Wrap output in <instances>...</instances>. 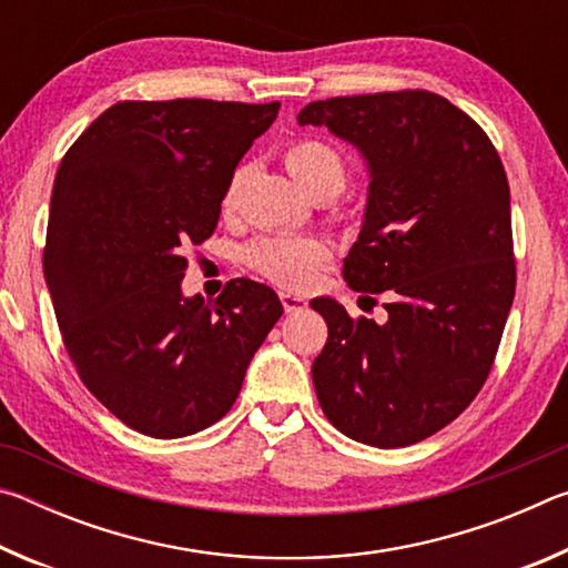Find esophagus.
<instances>
[{
	"instance_id": "34e87169",
	"label": "esophagus",
	"mask_w": 568,
	"mask_h": 568,
	"mask_svg": "<svg viewBox=\"0 0 568 568\" xmlns=\"http://www.w3.org/2000/svg\"><path fill=\"white\" fill-rule=\"evenodd\" d=\"M281 303L285 307V313H301V311H305V307H307L305 297L297 295V293H291V291H283L281 293Z\"/></svg>"
}]
</instances>
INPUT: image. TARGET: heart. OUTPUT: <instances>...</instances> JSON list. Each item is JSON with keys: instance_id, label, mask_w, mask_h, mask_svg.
<instances>
[{"instance_id": "b5f03b06", "label": "heart", "mask_w": 568, "mask_h": 568, "mask_svg": "<svg viewBox=\"0 0 568 568\" xmlns=\"http://www.w3.org/2000/svg\"><path fill=\"white\" fill-rule=\"evenodd\" d=\"M285 168L301 185L318 195L321 190H341L345 180L343 158L328 142L318 138H297L283 152ZM237 175L230 180L225 207L233 205ZM245 261L255 273L285 287H311L325 265L333 261V250L323 237L313 235H265L250 243Z\"/></svg>"}]
</instances>
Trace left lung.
I'll return each instance as SVG.
<instances>
[{
    "mask_svg": "<svg viewBox=\"0 0 568 568\" xmlns=\"http://www.w3.org/2000/svg\"><path fill=\"white\" fill-rule=\"evenodd\" d=\"M368 160L361 235L343 263L358 293H388V321L351 318L331 297L313 386L335 428L400 448L448 426L484 386L516 293L511 195L488 134L426 90L305 104ZM368 297V295H365Z\"/></svg>",
    "mask_w": 568,
    "mask_h": 568,
    "instance_id": "obj_1",
    "label": "left lung"
}]
</instances>
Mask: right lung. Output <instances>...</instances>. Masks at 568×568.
Instances as JSON below:
<instances>
[{
  "label": "right lung",
  "mask_w": 568,
  "mask_h": 568,
  "mask_svg": "<svg viewBox=\"0 0 568 568\" xmlns=\"http://www.w3.org/2000/svg\"><path fill=\"white\" fill-rule=\"evenodd\" d=\"M281 102L124 100L57 170L44 281L77 376L112 416L182 438L233 408L283 305L235 277L182 297L190 245L213 235L230 180Z\"/></svg>",
  "instance_id": "1"
}]
</instances>
